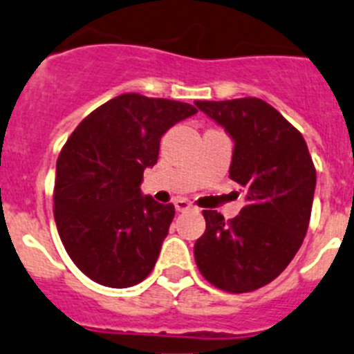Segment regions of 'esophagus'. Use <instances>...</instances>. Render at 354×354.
<instances>
[{
	"label": "esophagus",
	"instance_id": "esophagus-1",
	"mask_svg": "<svg viewBox=\"0 0 354 354\" xmlns=\"http://www.w3.org/2000/svg\"><path fill=\"white\" fill-rule=\"evenodd\" d=\"M174 207H176L178 212H185L192 208V203L187 201V199H176V201H174Z\"/></svg>",
	"mask_w": 354,
	"mask_h": 354
}]
</instances>
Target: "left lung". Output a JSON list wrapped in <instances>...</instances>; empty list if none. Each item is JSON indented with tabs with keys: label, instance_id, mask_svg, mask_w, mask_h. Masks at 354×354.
<instances>
[{
	"label": "left lung",
	"instance_id": "8db88e82",
	"mask_svg": "<svg viewBox=\"0 0 354 354\" xmlns=\"http://www.w3.org/2000/svg\"><path fill=\"white\" fill-rule=\"evenodd\" d=\"M232 135L230 178L245 187V207L224 221L205 210L196 266L214 287L253 292L283 272L303 244L315 192V165L303 135L258 97L196 101Z\"/></svg>",
	"mask_w": 354,
	"mask_h": 354
}]
</instances>
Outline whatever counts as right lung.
I'll return each instance as SVG.
<instances>
[{
	"instance_id": "obj_1",
	"label": "right lung",
	"mask_w": 354,
	"mask_h": 354,
	"mask_svg": "<svg viewBox=\"0 0 354 354\" xmlns=\"http://www.w3.org/2000/svg\"><path fill=\"white\" fill-rule=\"evenodd\" d=\"M198 112L181 101L121 94L80 122L57 160L55 223L71 260L112 288L149 276L173 223L174 205L140 194L160 139Z\"/></svg>"
}]
</instances>
